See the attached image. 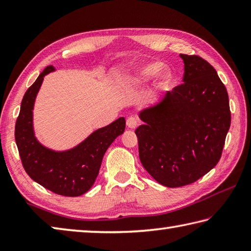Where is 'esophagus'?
<instances>
[{
  "label": "esophagus",
  "instance_id": "obj_1",
  "mask_svg": "<svg viewBox=\"0 0 251 251\" xmlns=\"http://www.w3.org/2000/svg\"><path fill=\"white\" fill-rule=\"evenodd\" d=\"M126 124H127V127H128V128L133 129L138 125V118L136 116H129L126 120Z\"/></svg>",
  "mask_w": 251,
  "mask_h": 251
}]
</instances>
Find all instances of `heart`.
<instances>
[{
	"instance_id": "b5f03b06",
	"label": "heart",
	"mask_w": 251,
	"mask_h": 251,
	"mask_svg": "<svg viewBox=\"0 0 251 251\" xmlns=\"http://www.w3.org/2000/svg\"><path fill=\"white\" fill-rule=\"evenodd\" d=\"M164 65L159 62H152L148 63V64L143 65L138 67L137 70L134 72V74L129 76L128 82L130 84H141L145 83L155 78L157 75L158 78V84L160 86H168L173 80V73L169 69H164Z\"/></svg>"
}]
</instances>
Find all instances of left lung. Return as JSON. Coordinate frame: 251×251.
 I'll list each match as a JSON object with an SVG mask.
<instances>
[{"label": "left lung", "mask_w": 251, "mask_h": 251, "mask_svg": "<svg viewBox=\"0 0 251 251\" xmlns=\"http://www.w3.org/2000/svg\"><path fill=\"white\" fill-rule=\"evenodd\" d=\"M182 84L158 104L142 110L137 127L139 159L159 184H193L222 157L231 115L228 93L217 72L197 55L180 54Z\"/></svg>", "instance_id": "8db88e82"}]
</instances>
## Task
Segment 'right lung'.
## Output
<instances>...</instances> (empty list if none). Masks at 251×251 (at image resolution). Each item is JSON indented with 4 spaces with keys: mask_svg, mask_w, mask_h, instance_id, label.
Here are the masks:
<instances>
[{
    "mask_svg": "<svg viewBox=\"0 0 251 251\" xmlns=\"http://www.w3.org/2000/svg\"><path fill=\"white\" fill-rule=\"evenodd\" d=\"M55 71L46 67L24 94L15 124V142L22 165L37 184L57 195L76 197L90 190L99 175L105 151L125 130V118L95 130L84 142L65 151H55L37 141L33 130V108L44 76Z\"/></svg>",
    "mask_w": 251,
    "mask_h": 251,
    "instance_id": "obj_1",
    "label": "right lung"
}]
</instances>
